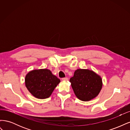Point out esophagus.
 Wrapping results in <instances>:
<instances>
[{
  "instance_id": "esophagus-1",
  "label": "esophagus",
  "mask_w": 130,
  "mask_h": 130,
  "mask_svg": "<svg viewBox=\"0 0 130 130\" xmlns=\"http://www.w3.org/2000/svg\"><path fill=\"white\" fill-rule=\"evenodd\" d=\"M62 81H68V78H67V77H63V78H62Z\"/></svg>"
}]
</instances>
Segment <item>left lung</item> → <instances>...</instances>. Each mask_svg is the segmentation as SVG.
Here are the masks:
<instances>
[{"label":"left lung","instance_id":"8db88e82","mask_svg":"<svg viewBox=\"0 0 130 130\" xmlns=\"http://www.w3.org/2000/svg\"><path fill=\"white\" fill-rule=\"evenodd\" d=\"M72 87L78 99L88 101L96 97L103 87L101 76L93 70L78 69L70 78Z\"/></svg>","mask_w":130,"mask_h":130}]
</instances>
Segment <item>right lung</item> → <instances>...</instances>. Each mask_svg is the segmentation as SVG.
<instances>
[{
    "instance_id": "1",
    "label": "right lung",
    "mask_w": 130,
    "mask_h": 130,
    "mask_svg": "<svg viewBox=\"0 0 130 130\" xmlns=\"http://www.w3.org/2000/svg\"><path fill=\"white\" fill-rule=\"evenodd\" d=\"M60 81L48 69L32 70L25 78L27 90L34 96L40 99L49 98Z\"/></svg>"
}]
</instances>
